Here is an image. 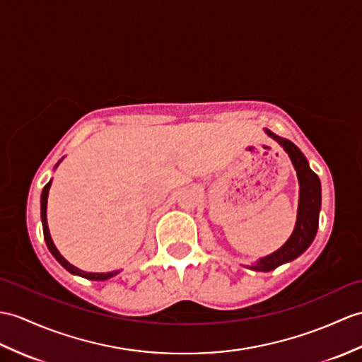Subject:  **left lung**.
<instances>
[{"instance_id": "8db88e82", "label": "left lung", "mask_w": 362, "mask_h": 362, "mask_svg": "<svg viewBox=\"0 0 362 362\" xmlns=\"http://www.w3.org/2000/svg\"><path fill=\"white\" fill-rule=\"evenodd\" d=\"M265 132L279 143L291 158L299 180V206L295 231H293L290 239L274 253L259 259L253 265H248V268L255 272H272L304 253L316 236L319 211H321V182H319L317 175L310 170L304 154L290 140L276 136L268 129H265Z\"/></svg>"}]
</instances>
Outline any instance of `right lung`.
I'll return each instance as SVG.
<instances>
[{"label": "right lung", "instance_id": "1", "mask_svg": "<svg viewBox=\"0 0 362 362\" xmlns=\"http://www.w3.org/2000/svg\"><path fill=\"white\" fill-rule=\"evenodd\" d=\"M58 163H60V162H58ZM58 163H57V165H58ZM50 183H52V180H49V182L46 183V187L43 188V192H41V223H43V233H45L46 245H47L50 253H52V256L66 268L67 272L72 273V274H77V276L85 277V279H90V281H106V279H111V277H114L115 274H119L120 272H109V273H88V272H83V270H80V268L74 267L72 264L67 262V260L60 255V251H58L57 247L54 245L52 238H50V233H49V228H47V214H46V209H47V196H49Z\"/></svg>", "mask_w": 362, "mask_h": 362}]
</instances>
